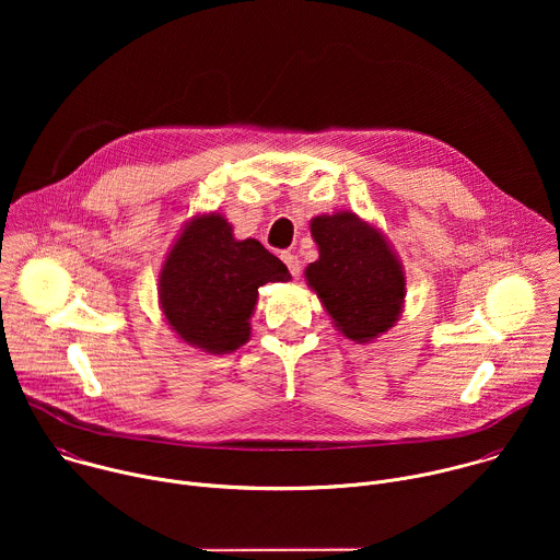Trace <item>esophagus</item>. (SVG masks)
Segmentation results:
<instances>
[{
    "instance_id": "esophagus-1",
    "label": "esophagus",
    "mask_w": 560,
    "mask_h": 560,
    "mask_svg": "<svg viewBox=\"0 0 560 560\" xmlns=\"http://www.w3.org/2000/svg\"><path fill=\"white\" fill-rule=\"evenodd\" d=\"M281 259H283V264L288 266L290 275H292V277H299V272H301V261H299V257L292 255V253H281Z\"/></svg>"
}]
</instances>
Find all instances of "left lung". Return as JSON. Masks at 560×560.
<instances>
[{
    "label": "left lung",
    "mask_w": 560,
    "mask_h": 560,
    "mask_svg": "<svg viewBox=\"0 0 560 560\" xmlns=\"http://www.w3.org/2000/svg\"><path fill=\"white\" fill-rule=\"evenodd\" d=\"M318 259L305 281L350 341L370 343L394 328L406 303V270L387 236L354 212L310 221Z\"/></svg>",
    "instance_id": "obj_1"
}]
</instances>
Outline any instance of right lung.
Wrapping results in <instances>:
<instances>
[{"mask_svg": "<svg viewBox=\"0 0 560 560\" xmlns=\"http://www.w3.org/2000/svg\"><path fill=\"white\" fill-rule=\"evenodd\" d=\"M281 259L257 238H234L219 212L195 214L159 270V305L177 337L208 354H228L250 339L259 288L288 281Z\"/></svg>", "mask_w": 560, "mask_h": 560, "instance_id": "right-lung-1", "label": "right lung"}]
</instances>
